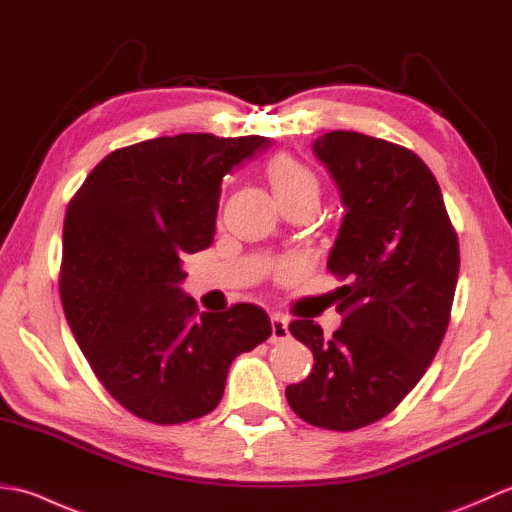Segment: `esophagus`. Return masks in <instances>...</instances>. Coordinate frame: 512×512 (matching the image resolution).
<instances>
[{
    "mask_svg": "<svg viewBox=\"0 0 512 512\" xmlns=\"http://www.w3.org/2000/svg\"><path fill=\"white\" fill-rule=\"evenodd\" d=\"M270 328H273V334H270V341L273 343L286 341L290 336L288 321H286V317H281V314H273V317H270Z\"/></svg>",
    "mask_w": 512,
    "mask_h": 512,
    "instance_id": "34e87169",
    "label": "esophagus"
}]
</instances>
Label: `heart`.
<instances>
[{
  "instance_id": "heart-1",
  "label": "heart",
  "mask_w": 512,
  "mask_h": 512,
  "mask_svg": "<svg viewBox=\"0 0 512 512\" xmlns=\"http://www.w3.org/2000/svg\"><path fill=\"white\" fill-rule=\"evenodd\" d=\"M266 176L281 204L297 198L319 200V178L314 176V171L308 165H303L295 156L277 154L275 158H270L266 165Z\"/></svg>"
}]
</instances>
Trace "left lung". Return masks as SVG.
Masks as SVG:
<instances>
[{
  "label": "left lung",
  "instance_id": "8db88e82",
  "mask_svg": "<svg viewBox=\"0 0 512 512\" xmlns=\"http://www.w3.org/2000/svg\"><path fill=\"white\" fill-rule=\"evenodd\" d=\"M345 204L328 259L341 328L288 325L314 356L306 380L286 387L292 411L314 427H367L418 385L447 332L460 273L458 235L438 180L411 149L358 132L314 140Z\"/></svg>",
  "mask_w": 512,
  "mask_h": 512
}]
</instances>
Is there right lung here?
I'll use <instances>...</instances> for the list:
<instances>
[{
  "instance_id": "right-lung-1",
  "label": "right lung",
  "mask_w": 512,
  "mask_h": 512,
  "mask_svg": "<svg viewBox=\"0 0 512 512\" xmlns=\"http://www.w3.org/2000/svg\"><path fill=\"white\" fill-rule=\"evenodd\" d=\"M266 136L178 134L107 154L68 204L61 303L92 372L136 418L180 424L220 405L235 356L273 328L253 303L202 312L182 257L211 246L220 184Z\"/></svg>"
}]
</instances>
